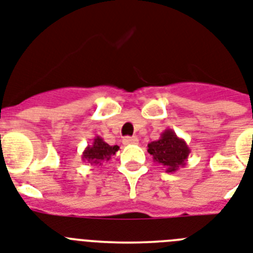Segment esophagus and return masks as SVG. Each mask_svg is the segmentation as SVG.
Listing matches in <instances>:
<instances>
[{
  "instance_id": "obj_1",
  "label": "esophagus",
  "mask_w": 253,
  "mask_h": 253,
  "mask_svg": "<svg viewBox=\"0 0 253 253\" xmlns=\"http://www.w3.org/2000/svg\"><path fill=\"white\" fill-rule=\"evenodd\" d=\"M122 141L125 145H131V144H137V143H139V139H137L136 136H126Z\"/></svg>"
}]
</instances>
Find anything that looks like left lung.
Listing matches in <instances>:
<instances>
[{"instance_id":"1","label":"left lung","mask_w":253,"mask_h":253,"mask_svg":"<svg viewBox=\"0 0 253 253\" xmlns=\"http://www.w3.org/2000/svg\"><path fill=\"white\" fill-rule=\"evenodd\" d=\"M190 152L186 141L176 136L171 128H166L159 140L148 144V153L153 156V161L165 168L166 173H175L179 168H183Z\"/></svg>"}]
</instances>
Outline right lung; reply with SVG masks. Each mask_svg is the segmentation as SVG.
Instances as JSON below:
<instances>
[{"label":"right lung","instance_id":"right-lung-1","mask_svg":"<svg viewBox=\"0 0 253 253\" xmlns=\"http://www.w3.org/2000/svg\"><path fill=\"white\" fill-rule=\"evenodd\" d=\"M118 151V145H109L101 136H94L92 144L87 145L84 149L82 160L89 165H102V162H108Z\"/></svg>","mask_w":253,"mask_h":253}]
</instances>
